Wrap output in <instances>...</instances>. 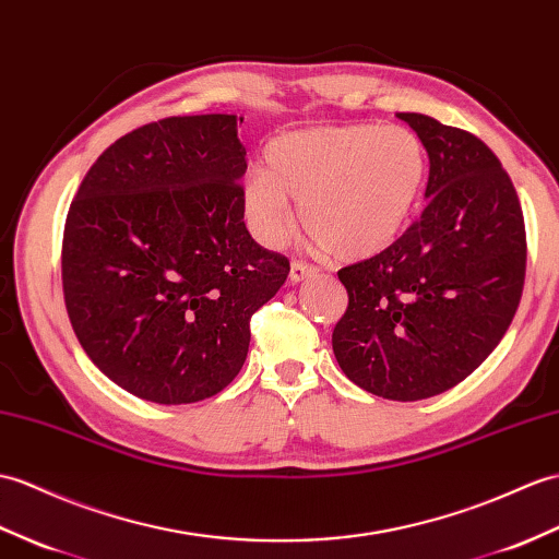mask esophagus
<instances>
[{"instance_id": "esophagus-1", "label": "esophagus", "mask_w": 559, "mask_h": 559, "mask_svg": "<svg viewBox=\"0 0 559 559\" xmlns=\"http://www.w3.org/2000/svg\"><path fill=\"white\" fill-rule=\"evenodd\" d=\"M309 276H314V269H311L309 264H302V262H293L290 264V281L293 283H300Z\"/></svg>"}]
</instances>
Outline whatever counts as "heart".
I'll use <instances>...</instances> for the list:
<instances>
[{
  "label": "heart",
  "mask_w": 559,
  "mask_h": 559,
  "mask_svg": "<svg viewBox=\"0 0 559 559\" xmlns=\"http://www.w3.org/2000/svg\"><path fill=\"white\" fill-rule=\"evenodd\" d=\"M428 157L405 126L343 123L285 133L264 168L242 186V214L257 242L276 248L297 206L309 240L343 262L383 252L400 236L421 194Z\"/></svg>",
  "instance_id": "b5f03b06"
}]
</instances>
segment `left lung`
Returning <instances> with one entry per match:
<instances>
[{"label":"left lung","mask_w":559,"mask_h":559,"mask_svg":"<svg viewBox=\"0 0 559 559\" xmlns=\"http://www.w3.org/2000/svg\"><path fill=\"white\" fill-rule=\"evenodd\" d=\"M428 152L421 216L391 248L345 266L347 309L333 355L385 400L450 391L498 347L522 300L524 216L510 176L476 135L397 114Z\"/></svg>","instance_id":"1"}]
</instances>
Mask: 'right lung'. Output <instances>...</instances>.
Returning a JSON list of instances; mask_svg holds the SVG:
<instances>
[{
    "label": "right lung",
    "instance_id": "obj_1",
    "mask_svg": "<svg viewBox=\"0 0 559 559\" xmlns=\"http://www.w3.org/2000/svg\"><path fill=\"white\" fill-rule=\"evenodd\" d=\"M242 119L171 116L102 152L78 188L61 250L78 343L123 391L190 405L236 379L250 317L288 259L242 221Z\"/></svg>",
    "mask_w": 559,
    "mask_h": 559
}]
</instances>
